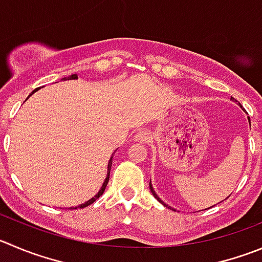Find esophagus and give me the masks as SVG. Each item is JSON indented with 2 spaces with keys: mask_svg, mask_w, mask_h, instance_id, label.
<instances>
[{
  "mask_svg": "<svg viewBox=\"0 0 262 262\" xmlns=\"http://www.w3.org/2000/svg\"><path fill=\"white\" fill-rule=\"evenodd\" d=\"M149 139H150V135H149L148 131H141V133L136 134V135H135V141H136V143L145 144L146 141H149Z\"/></svg>",
  "mask_w": 262,
  "mask_h": 262,
  "instance_id": "34e87169",
  "label": "esophagus"
}]
</instances>
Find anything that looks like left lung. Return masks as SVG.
<instances>
[{
  "mask_svg": "<svg viewBox=\"0 0 262 262\" xmlns=\"http://www.w3.org/2000/svg\"><path fill=\"white\" fill-rule=\"evenodd\" d=\"M231 99H233V98H231ZM248 119H250V118H248ZM149 188H150V191H151V194H153V195H154V198H156V199H157V201H158V202H161V203H162V204H163V206H166V207H168V206H167V204H166V203H163V201H162V199H161V198H159V196H158V195H157V194H156V191H154L153 186H151V184H150V183H149ZM170 208H171V207H170Z\"/></svg>",
  "mask_w": 262,
  "mask_h": 262,
  "instance_id": "1",
  "label": "left lung"
}]
</instances>
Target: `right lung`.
I'll return each mask as SVG.
<instances>
[{
    "label": "right lung",
    "instance_id": "1",
    "mask_svg": "<svg viewBox=\"0 0 262 262\" xmlns=\"http://www.w3.org/2000/svg\"><path fill=\"white\" fill-rule=\"evenodd\" d=\"M77 78H78V77H77V74H72V76H69L68 78H64V79H77ZM38 89H39V87H38ZM38 89H36V90H34V91L32 92V94H34V92H36L37 90H38ZM32 94H31V95H32ZM31 95H29V96H31ZM29 96H28V98H29ZM112 162H113V157H111V159H109V163H108V173H106L105 181H104L103 186H101V188H100V190H99V193L96 194L95 196H92L91 199H89V201H87V202H84V203L79 204V206H78L79 208H84V207H87V206H90V204H91V203H94V202H95L96 199H98L99 196H100L101 194L104 193V190H105L106 185H108V181H109V173H111V167H112ZM71 208H72V207H71ZM74 208H77V207H73V210H74Z\"/></svg>",
    "mask_w": 262,
    "mask_h": 262
}]
</instances>
